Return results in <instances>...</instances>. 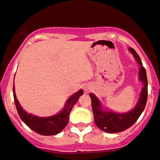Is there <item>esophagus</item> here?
I'll return each mask as SVG.
<instances>
[{
	"mask_svg": "<svg viewBox=\"0 0 160 160\" xmlns=\"http://www.w3.org/2000/svg\"><path fill=\"white\" fill-rule=\"evenodd\" d=\"M91 89H92V88H91L90 86H85V87H84V92H86V93H88V92H90Z\"/></svg>",
	"mask_w": 160,
	"mask_h": 160,
	"instance_id": "1",
	"label": "esophagus"
}]
</instances>
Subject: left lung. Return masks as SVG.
<instances>
[{
    "mask_svg": "<svg viewBox=\"0 0 160 160\" xmlns=\"http://www.w3.org/2000/svg\"><path fill=\"white\" fill-rule=\"evenodd\" d=\"M129 52L135 58L136 62L139 65L138 78L143 84L142 90L140 93L139 99L135 107L131 110L125 113H118L109 110L102 106L99 98L93 93H90L92 98V110L94 114V120L95 125L101 130L109 133H116L127 129L132 126L139 117L142 114L145 108L148 98V80L145 68L143 66L141 58L137 52L132 48H129Z\"/></svg>",
    "mask_w": 160,
    "mask_h": 160,
    "instance_id": "obj_1",
    "label": "left lung"
}]
</instances>
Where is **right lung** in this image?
<instances>
[{
	"mask_svg": "<svg viewBox=\"0 0 160 160\" xmlns=\"http://www.w3.org/2000/svg\"><path fill=\"white\" fill-rule=\"evenodd\" d=\"M83 94V90L80 89L72 95L66 100L63 109L58 114L48 117H38L34 114H28L26 110H23L16 98L15 85H13V97L19 118L30 129L43 136L56 135L65 129L69 119V113L80 95Z\"/></svg>",
	"mask_w": 160,
	"mask_h": 160,
	"instance_id": "add662e5",
	"label": "right lung"
}]
</instances>
